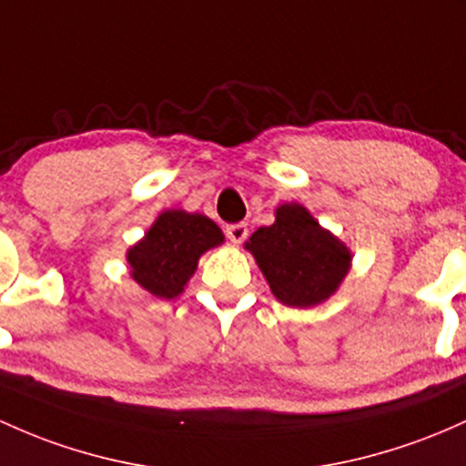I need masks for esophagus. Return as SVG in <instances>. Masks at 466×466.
I'll use <instances>...</instances> for the list:
<instances>
[{
    "instance_id": "1",
    "label": "esophagus",
    "mask_w": 466,
    "mask_h": 466,
    "mask_svg": "<svg viewBox=\"0 0 466 466\" xmlns=\"http://www.w3.org/2000/svg\"><path fill=\"white\" fill-rule=\"evenodd\" d=\"M225 234H228V238L232 243H243L245 238H248V225L245 223H232L225 228Z\"/></svg>"
}]
</instances>
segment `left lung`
Wrapping results in <instances>:
<instances>
[{
	"mask_svg": "<svg viewBox=\"0 0 466 466\" xmlns=\"http://www.w3.org/2000/svg\"><path fill=\"white\" fill-rule=\"evenodd\" d=\"M245 248L269 289L288 308H314L329 299L351 265V252L299 203L276 208V221L258 228Z\"/></svg>",
	"mask_w": 466,
	"mask_h": 466,
	"instance_id": "left-lung-1",
	"label": "left lung"
}]
</instances>
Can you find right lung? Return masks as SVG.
<instances>
[{"label":"right lung","instance_id":"add662e5","mask_svg":"<svg viewBox=\"0 0 466 466\" xmlns=\"http://www.w3.org/2000/svg\"><path fill=\"white\" fill-rule=\"evenodd\" d=\"M223 241L221 228L212 218L166 209L146 237L127 249L130 276L157 299H177L197 272L201 254Z\"/></svg>","mask_w":466,"mask_h":466}]
</instances>
